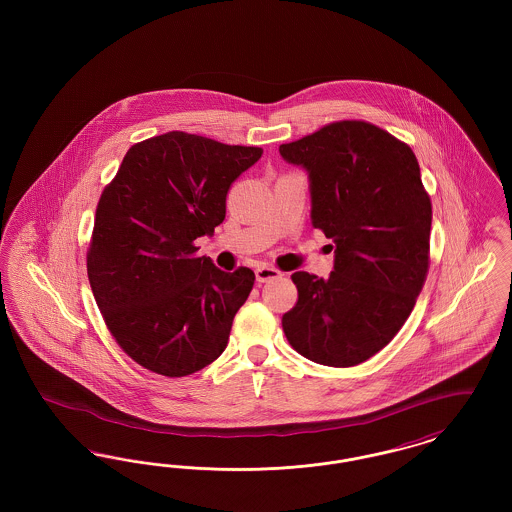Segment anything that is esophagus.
<instances>
[{
	"label": "esophagus",
	"mask_w": 512,
	"mask_h": 512,
	"mask_svg": "<svg viewBox=\"0 0 512 512\" xmlns=\"http://www.w3.org/2000/svg\"><path fill=\"white\" fill-rule=\"evenodd\" d=\"M255 276H257V282H268V280H274V278H280L282 272L278 268L267 267V265H261V267L255 268Z\"/></svg>",
	"instance_id": "esophagus-1"
}]
</instances>
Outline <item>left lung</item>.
<instances>
[{"instance_id": "8db88e82", "label": "left lung", "mask_w": 512, "mask_h": 512, "mask_svg": "<svg viewBox=\"0 0 512 512\" xmlns=\"http://www.w3.org/2000/svg\"><path fill=\"white\" fill-rule=\"evenodd\" d=\"M284 161L309 174L311 222L334 240V270L293 272L297 303L282 317L293 349L355 366L384 349L411 315L430 263L432 203L413 149L363 121L332 122Z\"/></svg>"}]
</instances>
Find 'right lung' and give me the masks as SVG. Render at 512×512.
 <instances>
[{
  "label": "right lung",
  "instance_id": "1",
  "mask_svg": "<svg viewBox=\"0 0 512 512\" xmlns=\"http://www.w3.org/2000/svg\"><path fill=\"white\" fill-rule=\"evenodd\" d=\"M261 155L174 130L130 147L103 190L88 278L109 332L138 365L180 378L226 349L255 274L220 270L194 242L213 236L230 184Z\"/></svg>",
  "mask_w": 512,
  "mask_h": 512
}]
</instances>
